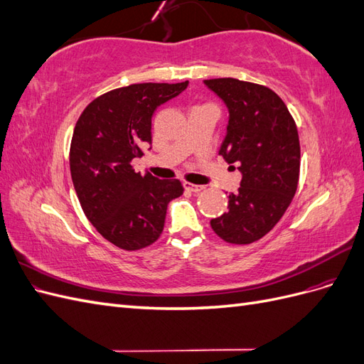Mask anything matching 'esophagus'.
<instances>
[{
    "label": "esophagus",
    "mask_w": 364,
    "mask_h": 364,
    "mask_svg": "<svg viewBox=\"0 0 364 364\" xmlns=\"http://www.w3.org/2000/svg\"><path fill=\"white\" fill-rule=\"evenodd\" d=\"M183 186H185V190H188L191 193H200L203 190L202 185H194L190 182H183Z\"/></svg>",
    "instance_id": "esophagus-1"
}]
</instances>
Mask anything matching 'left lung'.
Listing matches in <instances>:
<instances>
[{
	"label": "left lung",
	"instance_id": "8db88e82",
	"mask_svg": "<svg viewBox=\"0 0 364 364\" xmlns=\"http://www.w3.org/2000/svg\"><path fill=\"white\" fill-rule=\"evenodd\" d=\"M205 85L225 102L228 132L218 155L238 164V193L229 194L228 213L211 220L228 243L250 245L274 228L297 190L299 135L281 97L267 86L238 79H211Z\"/></svg>",
	"mask_w": 364,
	"mask_h": 364
}]
</instances>
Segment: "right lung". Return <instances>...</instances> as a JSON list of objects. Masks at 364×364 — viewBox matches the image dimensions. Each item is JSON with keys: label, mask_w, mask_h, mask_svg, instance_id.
<instances>
[{"label": "right lung", "mask_w": 364, "mask_h": 364, "mask_svg": "<svg viewBox=\"0 0 364 364\" xmlns=\"http://www.w3.org/2000/svg\"><path fill=\"white\" fill-rule=\"evenodd\" d=\"M188 86L136 83L109 91L85 107L70 149L74 190L87 220L119 249L139 250L159 238L167 205L182 196L178 179L136 173L132 161L151 144V117Z\"/></svg>", "instance_id": "obj_1"}]
</instances>
